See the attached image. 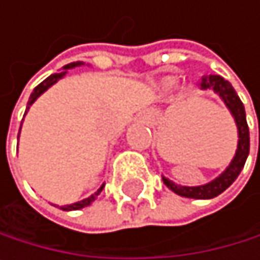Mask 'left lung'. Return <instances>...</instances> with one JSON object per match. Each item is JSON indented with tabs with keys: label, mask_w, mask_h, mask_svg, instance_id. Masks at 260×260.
Listing matches in <instances>:
<instances>
[{
	"label": "left lung",
	"mask_w": 260,
	"mask_h": 260,
	"mask_svg": "<svg viewBox=\"0 0 260 260\" xmlns=\"http://www.w3.org/2000/svg\"><path fill=\"white\" fill-rule=\"evenodd\" d=\"M202 89H209V91H214L220 99L223 101V104L226 105V108L230 110L231 116L236 121L237 125V150L234 158L231 159L230 166L225 169V171L220 174L217 178H214L212 181L202 184V186H180L175 184L172 180H169L166 177H162L164 184L174 190L175 193L181 197H187V199H197V200H208V199H214L217 196H220L223 190H226L239 177L240 171L245 166V161L248 158L250 153V130H248V124H246V116H245V107L242 104V101L239 99L237 93L234 91L233 85L225 80L220 76H203L202 82H200Z\"/></svg>",
	"instance_id": "8db88e82"
}]
</instances>
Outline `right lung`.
I'll return each mask as SVG.
<instances>
[{"label":"right lung","instance_id":"obj_1","mask_svg":"<svg viewBox=\"0 0 260 260\" xmlns=\"http://www.w3.org/2000/svg\"><path fill=\"white\" fill-rule=\"evenodd\" d=\"M82 64H85L83 61H74V63H68V64H64L63 67V70L60 71V73H55V74H51L48 79H45L40 85L38 86H35L34 88V91H32V94H30V98H29V102H27V107H26V113H27V110L30 108V105L40 98L48 88H51L54 83H57L60 79H63L64 76H67V73H68V70H73V68H76V67H82ZM26 113H24V116H26ZM21 130V128H20ZM18 138H20V133H18ZM104 186H105V183L93 193V196H89L88 199H83V200H80V202H76V203H71V205H64V206H60V209H63V211H76V209H82V208H85V206H89L91 205L96 199H98V196L102 192V189H104ZM55 206V205H54Z\"/></svg>","mask_w":260,"mask_h":260}]
</instances>
